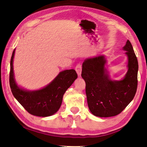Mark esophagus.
I'll return each instance as SVG.
<instances>
[{
    "mask_svg": "<svg viewBox=\"0 0 147 147\" xmlns=\"http://www.w3.org/2000/svg\"><path fill=\"white\" fill-rule=\"evenodd\" d=\"M76 71L77 74H78V76H81V73H82V66L81 65H77V66L76 67Z\"/></svg>",
    "mask_w": 147,
    "mask_h": 147,
    "instance_id": "obj_1",
    "label": "esophagus"
}]
</instances>
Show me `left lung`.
Segmentation results:
<instances>
[{
	"instance_id": "obj_1",
	"label": "left lung",
	"mask_w": 147,
	"mask_h": 147,
	"mask_svg": "<svg viewBox=\"0 0 147 147\" xmlns=\"http://www.w3.org/2000/svg\"><path fill=\"white\" fill-rule=\"evenodd\" d=\"M128 58L124 78L112 80L107 69L105 55L86 58L81 76L86 82V93L89 110L93 115L109 117L120 113L133 100L138 87V61L129 40L123 47Z\"/></svg>"
}]
</instances>
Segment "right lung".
<instances>
[{"label":"right lung","mask_w":147,"mask_h":147,"mask_svg":"<svg viewBox=\"0 0 147 147\" xmlns=\"http://www.w3.org/2000/svg\"><path fill=\"white\" fill-rule=\"evenodd\" d=\"M15 52L16 49L12 53L9 73V86L14 97L32 115L45 117L55 114L60 108L67 89L78 77L75 70L62 71L48 85L36 90H28L19 86L15 79Z\"/></svg>","instance_id":"right-lung-1"}]
</instances>
